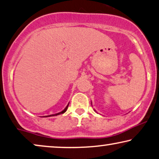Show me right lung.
Instances as JSON below:
<instances>
[{"label":"right lung","instance_id":"add662e5","mask_svg":"<svg viewBox=\"0 0 159 159\" xmlns=\"http://www.w3.org/2000/svg\"><path fill=\"white\" fill-rule=\"evenodd\" d=\"M68 106H67L66 108H65V109L63 111H62L61 112H59V113H57V114H55V115H49V116H45V117H50V116H57V115H60V114H63V113H65L66 111V110H67V109H68Z\"/></svg>","mask_w":159,"mask_h":159}]
</instances>
